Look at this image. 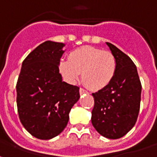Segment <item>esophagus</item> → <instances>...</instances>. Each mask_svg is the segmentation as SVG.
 <instances>
[{"label": "esophagus", "mask_w": 157, "mask_h": 157, "mask_svg": "<svg viewBox=\"0 0 157 157\" xmlns=\"http://www.w3.org/2000/svg\"><path fill=\"white\" fill-rule=\"evenodd\" d=\"M79 92H80V94H81V95L84 94V93H87V92H86V90H84L83 88H80V91H79Z\"/></svg>", "instance_id": "esophagus-1"}]
</instances>
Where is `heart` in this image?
<instances>
[{"instance_id":"heart-1","label":"heart","mask_w":157,"mask_h":157,"mask_svg":"<svg viewBox=\"0 0 157 157\" xmlns=\"http://www.w3.org/2000/svg\"><path fill=\"white\" fill-rule=\"evenodd\" d=\"M59 72L70 83H74L82 72L83 82L89 88L99 91L112 82L117 71V61L111 52L92 46H83L70 53L68 59L59 63Z\"/></svg>"}]
</instances>
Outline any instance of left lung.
Here are the masks:
<instances>
[{
	"instance_id": "obj_1",
	"label": "left lung",
	"mask_w": 157,
	"mask_h": 157,
	"mask_svg": "<svg viewBox=\"0 0 157 157\" xmlns=\"http://www.w3.org/2000/svg\"><path fill=\"white\" fill-rule=\"evenodd\" d=\"M117 61V71L107 87L92 93V124L106 138L119 139L135 126L138 118L141 83L132 59L110 43H106Z\"/></svg>"
}]
</instances>
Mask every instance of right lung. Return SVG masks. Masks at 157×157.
Here are the masks:
<instances>
[{"label": "right lung", "instance_id": "obj_1", "mask_svg": "<svg viewBox=\"0 0 157 157\" xmlns=\"http://www.w3.org/2000/svg\"><path fill=\"white\" fill-rule=\"evenodd\" d=\"M64 46L53 41L39 45L22 62L17 82L20 121L40 140H50L64 130L69 113L80 98V88L63 82L59 73Z\"/></svg>", "mask_w": 157, "mask_h": 157}]
</instances>
